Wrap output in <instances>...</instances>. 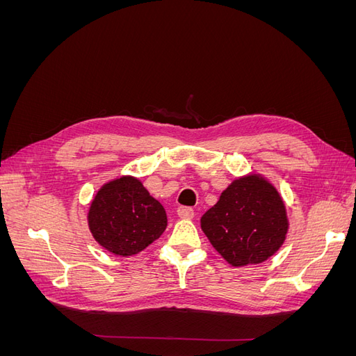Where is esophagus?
Here are the masks:
<instances>
[{
	"mask_svg": "<svg viewBox=\"0 0 356 356\" xmlns=\"http://www.w3.org/2000/svg\"><path fill=\"white\" fill-rule=\"evenodd\" d=\"M177 212H178V217L182 220H191L193 215H195V211L187 207H179Z\"/></svg>",
	"mask_w": 356,
	"mask_h": 356,
	"instance_id": "obj_1",
	"label": "esophagus"
}]
</instances>
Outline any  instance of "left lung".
Masks as SVG:
<instances>
[{
	"label": "left lung",
	"instance_id": "1",
	"mask_svg": "<svg viewBox=\"0 0 356 356\" xmlns=\"http://www.w3.org/2000/svg\"><path fill=\"white\" fill-rule=\"evenodd\" d=\"M200 227L213 250L233 267L260 264L286 239L289 220L281 193L264 175L233 179L202 215Z\"/></svg>",
	"mask_w": 356,
	"mask_h": 356
}]
</instances>
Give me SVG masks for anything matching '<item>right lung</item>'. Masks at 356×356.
I'll return each instance as SVG.
<instances>
[{"label":"right lung","mask_w":356,"mask_h":356,"mask_svg":"<svg viewBox=\"0 0 356 356\" xmlns=\"http://www.w3.org/2000/svg\"><path fill=\"white\" fill-rule=\"evenodd\" d=\"M88 225L93 239L106 251L131 257L160 238L168 217L163 204L149 195L141 179L123 175L96 191L89 204Z\"/></svg>","instance_id":"1"}]
</instances>
